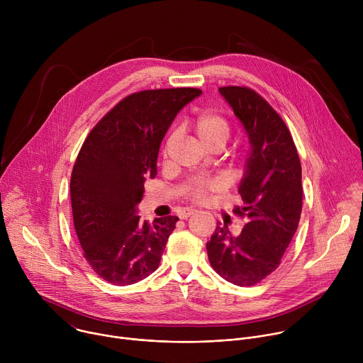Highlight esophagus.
<instances>
[{
	"label": "esophagus",
	"instance_id": "obj_1",
	"mask_svg": "<svg viewBox=\"0 0 363 363\" xmlns=\"http://www.w3.org/2000/svg\"><path fill=\"white\" fill-rule=\"evenodd\" d=\"M194 213H196L195 210H192V208H186V210H182L181 213H179V218L181 220H186L188 217H191Z\"/></svg>",
	"mask_w": 363,
	"mask_h": 363
}]
</instances>
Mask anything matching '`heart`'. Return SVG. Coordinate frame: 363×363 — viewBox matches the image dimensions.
Here are the masks:
<instances>
[{"label": "heart", "instance_id": "obj_1", "mask_svg": "<svg viewBox=\"0 0 363 363\" xmlns=\"http://www.w3.org/2000/svg\"><path fill=\"white\" fill-rule=\"evenodd\" d=\"M194 129L205 147H214V146L224 147L231 132L228 122L221 115L214 112L201 113L195 119ZM175 138H177V132H172L167 140V145H165L167 149ZM221 186L223 184L217 178H194L186 185L185 195L191 201L199 202V201H203L211 192L218 191Z\"/></svg>", "mask_w": 363, "mask_h": 363}]
</instances>
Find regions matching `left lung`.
Segmentation results:
<instances>
[{
  "label": "left lung",
  "mask_w": 363,
  "mask_h": 363,
  "mask_svg": "<svg viewBox=\"0 0 363 363\" xmlns=\"http://www.w3.org/2000/svg\"><path fill=\"white\" fill-rule=\"evenodd\" d=\"M241 122L250 153L234 213L247 223L238 235L228 225L206 242L211 267L235 286H254L281 263L301 214V165L293 138L279 113L248 87L218 89Z\"/></svg>",
  "instance_id": "8db88e82"
}]
</instances>
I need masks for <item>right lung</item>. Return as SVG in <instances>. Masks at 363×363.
<instances>
[{
    "mask_svg": "<svg viewBox=\"0 0 363 363\" xmlns=\"http://www.w3.org/2000/svg\"><path fill=\"white\" fill-rule=\"evenodd\" d=\"M202 91L194 87L129 94L91 129L73 167L72 211L90 267L103 280L129 286L160 267L178 217L142 221L136 205L157 175L161 142L178 112Z\"/></svg>",
    "mask_w": 363,
    "mask_h": 363,
    "instance_id": "1",
    "label": "right lung"
}]
</instances>
